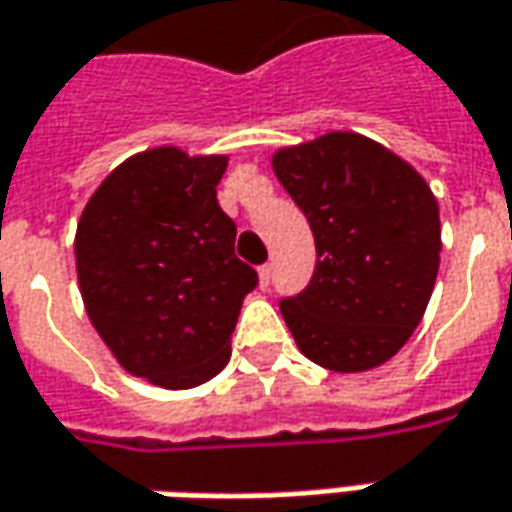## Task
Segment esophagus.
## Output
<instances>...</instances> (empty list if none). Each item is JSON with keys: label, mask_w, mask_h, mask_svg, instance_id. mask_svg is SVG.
<instances>
[{"label": "esophagus", "mask_w": 512, "mask_h": 512, "mask_svg": "<svg viewBox=\"0 0 512 512\" xmlns=\"http://www.w3.org/2000/svg\"><path fill=\"white\" fill-rule=\"evenodd\" d=\"M257 274H260V285L266 288V285H269V280H271V263H263V266L257 269Z\"/></svg>", "instance_id": "esophagus-1"}]
</instances>
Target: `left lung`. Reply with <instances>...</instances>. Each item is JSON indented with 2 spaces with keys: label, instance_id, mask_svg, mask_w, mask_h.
<instances>
[{
  "label": "left lung",
  "instance_id": "1",
  "mask_svg": "<svg viewBox=\"0 0 512 512\" xmlns=\"http://www.w3.org/2000/svg\"><path fill=\"white\" fill-rule=\"evenodd\" d=\"M316 243L311 283L280 300L305 356L333 373L384 364L420 325L440 266L429 184L373 139L333 131L271 159Z\"/></svg>",
  "mask_w": 512,
  "mask_h": 512
}]
</instances>
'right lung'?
<instances>
[{
    "label": "right lung",
    "instance_id": "obj_1",
    "mask_svg": "<svg viewBox=\"0 0 512 512\" xmlns=\"http://www.w3.org/2000/svg\"><path fill=\"white\" fill-rule=\"evenodd\" d=\"M224 170L227 156L170 145L131 156L78 224L86 314L125 370L156 387H198L227 367L241 302L257 285L215 198Z\"/></svg>",
    "mask_w": 512,
    "mask_h": 512
}]
</instances>
